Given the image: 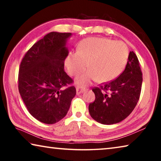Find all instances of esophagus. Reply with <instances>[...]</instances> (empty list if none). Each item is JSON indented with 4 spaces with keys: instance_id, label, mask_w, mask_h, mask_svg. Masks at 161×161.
Masks as SVG:
<instances>
[{
    "instance_id": "obj_1",
    "label": "esophagus",
    "mask_w": 161,
    "mask_h": 161,
    "mask_svg": "<svg viewBox=\"0 0 161 161\" xmlns=\"http://www.w3.org/2000/svg\"><path fill=\"white\" fill-rule=\"evenodd\" d=\"M76 91H77V94H80L84 91V88L81 86H77L76 87Z\"/></svg>"
}]
</instances>
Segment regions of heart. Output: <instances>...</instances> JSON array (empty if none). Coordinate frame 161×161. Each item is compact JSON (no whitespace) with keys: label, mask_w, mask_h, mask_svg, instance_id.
<instances>
[{"label":"heart","mask_w":161,"mask_h":161,"mask_svg":"<svg viewBox=\"0 0 161 161\" xmlns=\"http://www.w3.org/2000/svg\"><path fill=\"white\" fill-rule=\"evenodd\" d=\"M129 50L121 41L104 37H89L77 46V52L68 54L64 65L71 76H77L89 69L76 80L77 84L86 86L92 81L108 82L121 74L126 64Z\"/></svg>","instance_id":"obj_1"}]
</instances>
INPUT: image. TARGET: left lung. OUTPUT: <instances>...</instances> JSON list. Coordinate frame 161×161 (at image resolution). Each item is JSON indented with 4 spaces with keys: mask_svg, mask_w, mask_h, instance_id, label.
Returning a JSON list of instances; mask_svg holds the SVG:
<instances>
[{
    "mask_svg": "<svg viewBox=\"0 0 161 161\" xmlns=\"http://www.w3.org/2000/svg\"><path fill=\"white\" fill-rule=\"evenodd\" d=\"M126 68L119 77L92 89L95 100L89 105L92 118L102 124L123 121L134 109L142 86V72L136 54L130 52Z\"/></svg>",
    "mask_w": 161,
    "mask_h": 161,
    "instance_id": "8db88e82",
    "label": "left lung"
}]
</instances>
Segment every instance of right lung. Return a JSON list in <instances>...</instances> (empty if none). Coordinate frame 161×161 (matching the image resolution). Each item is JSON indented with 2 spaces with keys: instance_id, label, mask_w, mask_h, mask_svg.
I'll return each mask as SVG.
<instances>
[{
  "instance_id": "add662e5",
  "label": "right lung",
  "mask_w": 161,
  "mask_h": 161,
  "mask_svg": "<svg viewBox=\"0 0 161 161\" xmlns=\"http://www.w3.org/2000/svg\"><path fill=\"white\" fill-rule=\"evenodd\" d=\"M70 32H51L32 46L21 61L18 89L29 113L40 122L55 124L66 116L76 95L64 70Z\"/></svg>"
}]
</instances>
